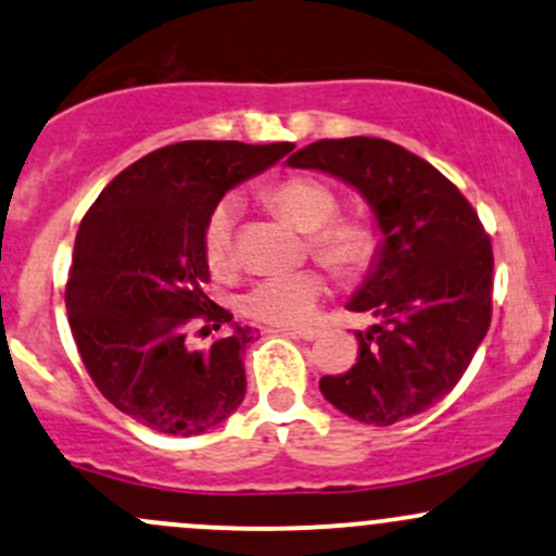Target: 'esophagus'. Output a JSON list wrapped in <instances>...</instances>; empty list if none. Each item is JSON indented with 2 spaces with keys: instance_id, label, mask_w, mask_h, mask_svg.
Wrapping results in <instances>:
<instances>
[{
  "instance_id": "obj_1",
  "label": "esophagus",
  "mask_w": 556,
  "mask_h": 556,
  "mask_svg": "<svg viewBox=\"0 0 556 556\" xmlns=\"http://www.w3.org/2000/svg\"><path fill=\"white\" fill-rule=\"evenodd\" d=\"M285 334H290V338H298V340H316L321 334V329L316 327H303V329H288Z\"/></svg>"
}]
</instances>
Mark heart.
Here are the masks:
<instances>
[{"mask_svg": "<svg viewBox=\"0 0 556 556\" xmlns=\"http://www.w3.org/2000/svg\"><path fill=\"white\" fill-rule=\"evenodd\" d=\"M266 200L292 227L308 231L311 255L334 277L353 279L367 274L380 255L382 235L364 216H338L340 200L311 176H288L266 189ZM237 200L222 198L203 227V253L213 271H224L235 261ZM325 298V277L316 268L266 277L242 292L237 308L255 321L295 327L314 316Z\"/></svg>", "mask_w": 556, "mask_h": 556, "instance_id": "b5f03b06", "label": "heart"}]
</instances>
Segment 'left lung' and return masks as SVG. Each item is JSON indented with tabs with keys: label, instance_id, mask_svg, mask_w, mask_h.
<instances>
[{
	"label": "left lung",
	"instance_id": "obj_1",
	"mask_svg": "<svg viewBox=\"0 0 556 556\" xmlns=\"http://www.w3.org/2000/svg\"><path fill=\"white\" fill-rule=\"evenodd\" d=\"M288 163L356 187L382 231L380 255L348 301L380 321L356 332L351 369L321 377L325 399L377 427L438 404L491 325L493 248L478 213L441 170L388 139H319Z\"/></svg>",
	"mask_w": 556,
	"mask_h": 556
}]
</instances>
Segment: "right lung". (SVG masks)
I'll return each mask as SVG.
<instances>
[{"label":"right lung","mask_w":556,"mask_h":556,"mask_svg":"<svg viewBox=\"0 0 556 556\" xmlns=\"http://www.w3.org/2000/svg\"><path fill=\"white\" fill-rule=\"evenodd\" d=\"M295 148L290 142H176L121 170L73 245L65 308L81 362L118 412L168 435H200L245 399L253 329L187 348V329L229 325L211 282L203 227L224 192ZM203 327V329H208Z\"/></svg>","instance_id":"obj_1"}]
</instances>
